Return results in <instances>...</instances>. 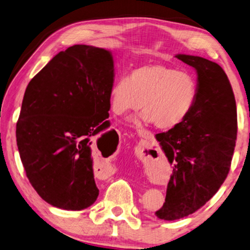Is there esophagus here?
<instances>
[{"label": "esophagus", "mask_w": 250, "mask_h": 250, "mask_svg": "<svg viewBox=\"0 0 250 250\" xmlns=\"http://www.w3.org/2000/svg\"><path fill=\"white\" fill-rule=\"evenodd\" d=\"M139 134H141V135H143V136H144V135H145V134H144V133H139Z\"/></svg>", "instance_id": "obj_1"}]
</instances>
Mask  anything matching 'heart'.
<instances>
[{"label": "heart", "instance_id": "1", "mask_svg": "<svg viewBox=\"0 0 250 250\" xmlns=\"http://www.w3.org/2000/svg\"><path fill=\"white\" fill-rule=\"evenodd\" d=\"M112 111L123 115L139 108L142 121L167 130L186 120L198 96V84L190 73L164 63H147L129 76L117 78L109 89Z\"/></svg>", "mask_w": 250, "mask_h": 250}]
</instances>
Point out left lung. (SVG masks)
I'll return each mask as SVG.
<instances>
[{
    "instance_id": "1",
    "label": "left lung",
    "mask_w": 250,
    "mask_h": 250,
    "mask_svg": "<svg viewBox=\"0 0 250 250\" xmlns=\"http://www.w3.org/2000/svg\"><path fill=\"white\" fill-rule=\"evenodd\" d=\"M176 57L196 70L198 96L181 124L156 135L173 166L165 203L155 213L165 221L190 215L216 193L229 172L237 137L235 96L224 70L202 57Z\"/></svg>"
}]
</instances>
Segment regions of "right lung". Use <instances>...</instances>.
<instances>
[{
	"label": "right lung",
	"instance_id": "add662e5",
	"mask_svg": "<svg viewBox=\"0 0 250 250\" xmlns=\"http://www.w3.org/2000/svg\"><path fill=\"white\" fill-rule=\"evenodd\" d=\"M113 82L111 52L74 45L56 55L26 87L17 147L30 185L52 207L81 211L98 199L92 150L112 138V130H104Z\"/></svg>",
	"mask_w": 250,
	"mask_h": 250
}]
</instances>
